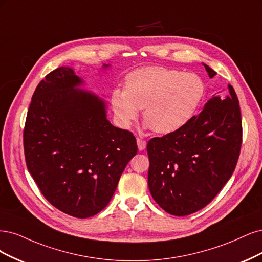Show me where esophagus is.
Returning a JSON list of instances; mask_svg holds the SVG:
<instances>
[{"label": "esophagus", "mask_w": 262, "mask_h": 262, "mask_svg": "<svg viewBox=\"0 0 262 262\" xmlns=\"http://www.w3.org/2000/svg\"><path fill=\"white\" fill-rule=\"evenodd\" d=\"M137 146H138V149L139 151H142L146 149V146H147V142L145 140H142L141 138H137Z\"/></svg>", "instance_id": "34e87169"}]
</instances>
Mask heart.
Segmentation results:
<instances>
[{
    "label": "heart",
    "mask_w": 262,
    "mask_h": 262,
    "mask_svg": "<svg viewBox=\"0 0 262 262\" xmlns=\"http://www.w3.org/2000/svg\"><path fill=\"white\" fill-rule=\"evenodd\" d=\"M206 85L193 73L145 66L125 77V89L111 94V108L120 126L128 128L143 108L147 127L171 134L188 124L204 100Z\"/></svg>",
    "instance_id": "1"
}]
</instances>
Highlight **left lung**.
Wrapping results in <instances>:
<instances>
[{
	"mask_svg": "<svg viewBox=\"0 0 262 262\" xmlns=\"http://www.w3.org/2000/svg\"><path fill=\"white\" fill-rule=\"evenodd\" d=\"M210 78L216 73L204 64ZM214 96L183 128L148 141V186L167 213L184 216L205 208L231 179L242 147L237 96Z\"/></svg>",
	"mask_w": 262,
	"mask_h": 262,
	"instance_id": "8db88e82",
	"label": "left lung"
}]
</instances>
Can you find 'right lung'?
<instances>
[{
    "instance_id": "obj_1",
    "label": "right lung",
    "mask_w": 262,
    "mask_h": 262,
    "mask_svg": "<svg viewBox=\"0 0 262 262\" xmlns=\"http://www.w3.org/2000/svg\"><path fill=\"white\" fill-rule=\"evenodd\" d=\"M82 82L71 67L48 74L33 92L24 129L27 168L42 195L79 219L107 206L138 149L133 133L107 121L104 101L78 88Z\"/></svg>"
}]
</instances>
